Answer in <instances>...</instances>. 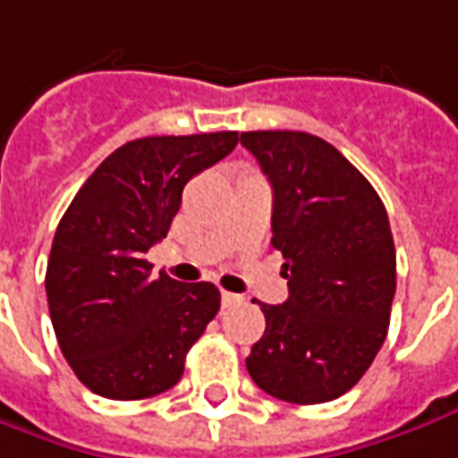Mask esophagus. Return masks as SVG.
Listing matches in <instances>:
<instances>
[{
    "label": "esophagus",
    "instance_id": "1",
    "mask_svg": "<svg viewBox=\"0 0 458 458\" xmlns=\"http://www.w3.org/2000/svg\"><path fill=\"white\" fill-rule=\"evenodd\" d=\"M220 301H223V308L238 306V303H242V295L228 293V291H223V293H220Z\"/></svg>",
    "mask_w": 458,
    "mask_h": 458
}]
</instances>
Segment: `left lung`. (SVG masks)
I'll return each instance as SVG.
<instances>
[{
  "label": "left lung",
  "mask_w": 458,
  "mask_h": 458,
  "mask_svg": "<svg viewBox=\"0 0 458 458\" xmlns=\"http://www.w3.org/2000/svg\"><path fill=\"white\" fill-rule=\"evenodd\" d=\"M273 188V248L288 301L260 303L266 334L245 359L266 394L288 403L344 396L384 346L396 248L371 182L326 140L293 130L242 132Z\"/></svg>",
  "instance_id": "8db88e82"
}]
</instances>
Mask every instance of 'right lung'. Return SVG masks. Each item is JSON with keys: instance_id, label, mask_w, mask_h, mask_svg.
<instances>
[{"instance_id": "right-lung-1", "label": "right lung", "mask_w": 458, "mask_h": 458, "mask_svg": "<svg viewBox=\"0 0 458 458\" xmlns=\"http://www.w3.org/2000/svg\"><path fill=\"white\" fill-rule=\"evenodd\" d=\"M235 145L238 132L132 140L87 177L59 220L47 303L64 359L92 394L138 401L180 381L220 291L152 276L145 253L167 235L190 177Z\"/></svg>"}]
</instances>
